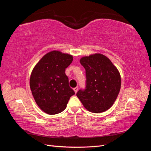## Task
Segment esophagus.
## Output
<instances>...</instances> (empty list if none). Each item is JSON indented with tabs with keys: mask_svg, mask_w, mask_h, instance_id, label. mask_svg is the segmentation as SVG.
I'll list each match as a JSON object with an SVG mask.
<instances>
[{
	"mask_svg": "<svg viewBox=\"0 0 151 151\" xmlns=\"http://www.w3.org/2000/svg\"><path fill=\"white\" fill-rule=\"evenodd\" d=\"M73 89H74L75 93H77V91H78V89H78V88H77V87H76V88H74Z\"/></svg>",
	"mask_w": 151,
	"mask_h": 151,
	"instance_id": "1",
	"label": "esophagus"
}]
</instances>
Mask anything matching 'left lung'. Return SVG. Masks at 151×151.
I'll return each instance as SVG.
<instances>
[{
	"label": "left lung",
	"instance_id": "left-lung-1",
	"mask_svg": "<svg viewBox=\"0 0 151 151\" xmlns=\"http://www.w3.org/2000/svg\"><path fill=\"white\" fill-rule=\"evenodd\" d=\"M86 70V87L76 95L83 106L92 113H101L111 107L119 94L121 77L111 60L100 53L81 58Z\"/></svg>",
	"mask_w": 151,
	"mask_h": 151
}]
</instances>
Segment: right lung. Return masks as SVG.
<instances>
[{
    "instance_id": "add662e5",
    "label": "right lung",
    "mask_w": 151,
    "mask_h": 151,
    "mask_svg": "<svg viewBox=\"0 0 151 151\" xmlns=\"http://www.w3.org/2000/svg\"><path fill=\"white\" fill-rule=\"evenodd\" d=\"M73 60L69 54L52 51L42 58L30 77V88L36 104L45 113L55 115L67 107L75 94L68 85L65 68Z\"/></svg>"
}]
</instances>
